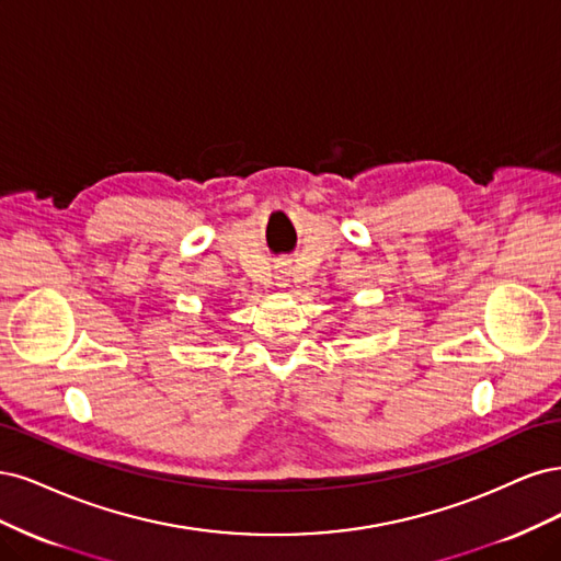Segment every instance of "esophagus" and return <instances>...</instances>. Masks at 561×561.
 <instances>
[{
  "mask_svg": "<svg viewBox=\"0 0 561 561\" xmlns=\"http://www.w3.org/2000/svg\"><path fill=\"white\" fill-rule=\"evenodd\" d=\"M288 277H291V275H288V267H286V265H279V270H277V284H279V286H286V284H288Z\"/></svg>",
  "mask_w": 561,
  "mask_h": 561,
  "instance_id": "34e87169",
  "label": "esophagus"
}]
</instances>
